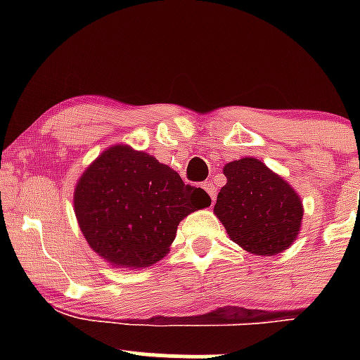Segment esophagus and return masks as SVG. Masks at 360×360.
I'll use <instances>...</instances> for the list:
<instances>
[{"instance_id":"obj_1","label":"esophagus","mask_w":360,"mask_h":360,"mask_svg":"<svg viewBox=\"0 0 360 360\" xmlns=\"http://www.w3.org/2000/svg\"><path fill=\"white\" fill-rule=\"evenodd\" d=\"M203 189L210 194L212 201H214V198H217V188H214V184L212 183V181H206V183H203Z\"/></svg>"}]
</instances>
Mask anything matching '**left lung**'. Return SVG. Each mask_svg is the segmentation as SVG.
Here are the masks:
<instances>
[{"mask_svg":"<svg viewBox=\"0 0 360 360\" xmlns=\"http://www.w3.org/2000/svg\"><path fill=\"white\" fill-rule=\"evenodd\" d=\"M226 184L213 213L232 242L254 255H276L292 245L303 221V201L283 176L255 157L225 164Z\"/></svg>","mask_w":360,"mask_h":360,"instance_id":"obj_1","label":"left lung"}]
</instances>
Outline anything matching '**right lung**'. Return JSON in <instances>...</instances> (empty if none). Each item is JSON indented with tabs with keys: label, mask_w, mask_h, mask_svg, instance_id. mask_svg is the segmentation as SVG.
<instances>
[{
	"label": "right lung",
	"mask_w": 360,
	"mask_h": 360,
	"mask_svg": "<svg viewBox=\"0 0 360 360\" xmlns=\"http://www.w3.org/2000/svg\"><path fill=\"white\" fill-rule=\"evenodd\" d=\"M210 205L203 189L123 143L103 150L74 188V213L86 242L118 269H146L166 257L179 221Z\"/></svg>",
	"instance_id": "obj_1"
}]
</instances>
